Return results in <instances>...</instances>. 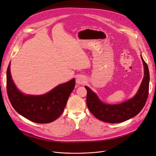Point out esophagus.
<instances>
[{
  "label": "esophagus",
  "instance_id": "esophagus-1",
  "mask_svg": "<svg viewBox=\"0 0 156 156\" xmlns=\"http://www.w3.org/2000/svg\"><path fill=\"white\" fill-rule=\"evenodd\" d=\"M85 78H84L82 75H79L78 77H77L76 79V83L78 84H83L84 83H85Z\"/></svg>",
  "mask_w": 156,
  "mask_h": 156
}]
</instances>
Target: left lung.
<instances>
[{"instance_id": "1", "label": "left lung", "mask_w": 156, "mask_h": 156, "mask_svg": "<svg viewBox=\"0 0 156 156\" xmlns=\"http://www.w3.org/2000/svg\"><path fill=\"white\" fill-rule=\"evenodd\" d=\"M144 68V78L139 91L130 100L118 105H108L102 103L95 93L88 87L87 104L89 111L98 119L108 123H120L138 115L147 100L149 92L150 73L148 65L141 56Z\"/></svg>"}]
</instances>
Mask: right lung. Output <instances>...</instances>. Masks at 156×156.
<instances>
[{
    "label": "right lung",
    "mask_w": 156,
    "mask_h": 156,
    "mask_svg": "<svg viewBox=\"0 0 156 156\" xmlns=\"http://www.w3.org/2000/svg\"><path fill=\"white\" fill-rule=\"evenodd\" d=\"M10 64L6 73L7 94L12 107L19 114L37 124L53 122L62 115L68 98L75 86V79L60 84L41 96L22 94L14 84L10 74Z\"/></svg>",
    "instance_id": "add662e5"
}]
</instances>
